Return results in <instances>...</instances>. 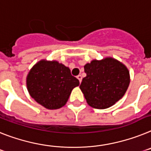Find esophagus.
Instances as JSON below:
<instances>
[{"instance_id":"obj_1","label":"esophagus","mask_w":151,"mask_h":151,"mask_svg":"<svg viewBox=\"0 0 151 151\" xmlns=\"http://www.w3.org/2000/svg\"><path fill=\"white\" fill-rule=\"evenodd\" d=\"M77 77V79L79 80L80 83H81V81H82V76H81V75H78Z\"/></svg>"}]
</instances>
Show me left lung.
Wrapping results in <instances>:
<instances>
[{
	"label": "left lung",
	"mask_w": 151,
	"mask_h": 151,
	"mask_svg": "<svg viewBox=\"0 0 151 151\" xmlns=\"http://www.w3.org/2000/svg\"><path fill=\"white\" fill-rule=\"evenodd\" d=\"M84 71L86 76L80 88L93 108L112 106L124 95L130 83L126 67L112 58L92 61L85 65Z\"/></svg>",
	"instance_id": "left-lung-1"
}]
</instances>
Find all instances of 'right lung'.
<instances>
[{
    "mask_svg": "<svg viewBox=\"0 0 151 151\" xmlns=\"http://www.w3.org/2000/svg\"><path fill=\"white\" fill-rule=\"evenodd\" d=\"M79 84L70 69L55 61H40L32 67L27 78L30 96L48 109L65 106L72 90Z\"/></svg>",
    "mask_w": 151,
    "mask_h": 151,
    "instance_id": "obj_1",
    "label": "right lung"
}]
</instances>
